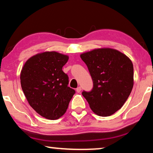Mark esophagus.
I'll return each mask as SVG.
<instances>
[{"mask_svg": "<svg viewBox=\"0 0 153 153\" xmlns=\"http://www.w3.org/2000/svg\"><path fill=\"white\" fill-rule=\"evenodd\" d=\"M81 90H82V88L80 87V86L77 87V88H76V92H78V93L81 92Z\"/></svg>", "mask_w": 153, "mask_h": 153, "instance_id": "obj_1", "label": "esophagus"}]
</instances>
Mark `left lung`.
<instances>
[{"label":"left lung","instance_id":"obj_1","mask_svg":"<svg viewBox=\"0 0 153 153\" xmlns=\"http://www.w3.org/2000/svg\"><path fill=\"white\" fill-rule=\"evenodd\" d=\"M93 81L90 92H82L92 111L107 117L122 107L134 86L132 62L120 51L96 48L80 55Z\"/></svg>","mask_w":153,"mask_h":153}]
</instances>
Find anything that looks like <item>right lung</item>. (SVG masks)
Returning a JSON list of instances; mask_svg holds the SVG:
<instances>
[{
  "mask_svg": "<svg viewBox=\"0 0 153 153\" xmlns=\"http://www.w3.org/2000/svg\"><path fill=\"white\" fill-rule=\"evenodd\" d=\"M68 59L57 52H43L27 59L21 71V86L28 103L48 120L62 117L76 92L67 86L68 76L62 70Z\"/></svg>",
  "mask_w": 153,
  "mask_h": 153,
  "instance_id": "add662e5",
  "label": "right lung"
}]
</instances>
